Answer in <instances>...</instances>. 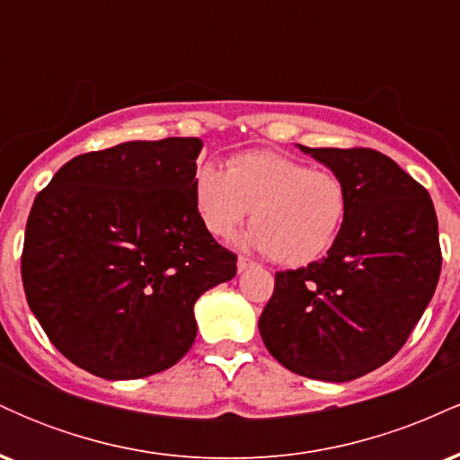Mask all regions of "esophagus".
Listing matches in <instances>:
<instances>
[{
	"mask_svg": "<svg viewBox=\"0 0 460 460\" xmlns=\"http://www.w3.org/2000/svg\"><path fill=\"white\" fill-rule=\"evenodd\" d=\"M248 268H252V261L246 260V257H240V260H237V272H246Z\"/></svg>",
	"mask_w": 460,
	"mask_h": 460,
	"instance_id": "34e87169",
	"label": "esophagus"
}]
</instances>
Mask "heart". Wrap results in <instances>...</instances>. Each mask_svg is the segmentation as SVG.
<instances>
[{"mask_svg": "<svg viewBox=\"0 0 460 460\" xmlns=\"http://www.w3.org/2000/svg\"><path fill=\"white\" fill-rule=\"evenodd\" d=\"M194 208L205 229L226 237L251 212L252 229L242 246L272 255L283 266L320 260L346 223L350 197L331 171L272 151H248L226 164H199L192 181Z\"/></svg>", "mask_w": 460, "mask_h": 460, "instance_id": "b5f03b06", "label": "heart"}]
</instances>
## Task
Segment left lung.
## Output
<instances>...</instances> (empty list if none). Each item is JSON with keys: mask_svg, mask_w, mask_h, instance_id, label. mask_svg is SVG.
Wrapping results in <instances>:
<instances>
[{"mask_svg": "<svg viewBox=\"0 0 460 460\" xmlns=\"http://www.w3.org/2000/svg\"><path fill=\"white\" fill-rule=\"evenodd\" d=\"M298 149L341 177L350 208L326 257L277 272L260 332L283 367L346 383L387 363L429 307L441 272L437 214L383 153Z\"/></svg>", "mask_w": 460, "mask_h": 460, "instance_id": "8db88e82", "label": "left lung"}]
</instances>
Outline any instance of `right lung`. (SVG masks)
<instances>
[{
  "mask_svg": "<svg viewBox=\"0 0 460 460\" xmlns=\"http://www.w3.org/2000/svg\"><path fill=\"white\" fill-rule=\"evenodd\" d=\"M199 138L129 140L73 157L31 205L21 277L58 350L108 381L162 372L194 344V303L235 255L194 208Z\"/></svg>",
  "mask_w": 460,
  "mask_h": 460,
  "instance_id": "right-lung-1",
  "label": "right lung"
}]
</instances>
